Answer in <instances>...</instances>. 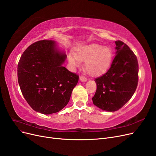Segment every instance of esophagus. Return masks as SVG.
<instances>
[{"label": "esophagus", "instance_id": "34e87169", "mask_svg": "<svg viewBox=\"0 0 156 156\" xmlns=\"http://www.w3.org/2000/svg\"><path fill=\"white\" fill-rule=\"evenodd\" d=\"M80 80L81 82H86V81H87V78H85L83 76H80Z\"/></svg>", "mask_w": 156, "mask_h": 156}]
</instances>
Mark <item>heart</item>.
Masks as SVG:
<instances>
[{
  "instance_id": "1",
  "label": "heart",
  "mask_w": 156,
  "mask_h": 156,
  "mask_svg": "<svg viewBox=\"0 0 156 156\" xmlns=\"http://www.w3.org/2000/svg\"><path fill=\"white\" fill-rule=\"evenodd\" d=\"M112 57V50L107 46L91 44L80 46L76 53H70L68 58L73 66H78L81 61H85V67L90 74H98L103 72L110 64Z\"/></svg>"
}]
</instances>
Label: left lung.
Wrapping results in <instances>:
<instances>
[{"label":"left lung","instance_id":"8db88e82","mask_svg":"<svg viewBox=\"0 0 156 156\" xmlns=\"http://www.w3.org/2000/svg\"><path fill=\"white\" fill-rule=\"evenodd\" d=\"M116 55L108 71L95 79L96 92L93 103L103 110L115 112L129 101L138 82L136 56L126 44L115 41Z\"/></svg>","mask_w":156,"mask_h":156}]
</instances>
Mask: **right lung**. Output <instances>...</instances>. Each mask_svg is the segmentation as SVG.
Segmentation results:
<instances>
[{
    "mask_svg": "<svg viewBox=\"0 0 156 156\" xmlns=\"http://www.w3.org/2000/svg\"><path fill=\"white\" fill-rule=\"evenodd\" d=\"M66 58L51 40L38 41L23 53L18 64V83L34 110L54 113L68 103L79 76L62 66Z\"/></svg>",
    "mask_w": 156,
    "mask_h": 156,
    "instance_id": "add662e5",
    "label": "right lung"
}]
</instances>
